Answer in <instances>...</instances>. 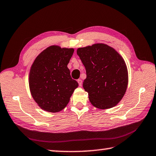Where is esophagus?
<instances>
[{
  "instance_id": "obj_1",
  "label": "esophagus",
  "mask_w": 156,
  "mask_h": 156,
  "mask_svg": "<svg viewBox=\"0 0 156 156\" xmlns=\"http://www.w3.org/2000/svg\"><path fill=\"white\" fill-rule=\"evenodd\" d=\"M77 81H78V84H79V85L81 86V85H82V84H83V81H82L81 79H78V80Z\"/></svg>"
}]
</instances>
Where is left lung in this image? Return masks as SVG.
<instances>
[{"label":"left lung","instance_id":"8db88e82","mask_svg":"<svg viewBox=\"0 0 156 156\" xmlns=\"http://www.w3.org/2000/svg\"><path fill=\"white\" fill-rule=\"evenodd\" d=\"M77 54L86 69L83 88L91 105L100 109L116 106L128 85V70L122 56L104 43L78 48Z\"/></svg>","mask_w":156,"mask_h":156}]
</instances>
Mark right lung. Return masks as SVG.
Segmentation results:
<instances>
[{"instance_id":"1","label":"right lung","mask_w":156,"mask_h":156,"mask_svg":"<svg viewBox=\"0 0 156 156\" xmlns=\"http://www.w3.org/2000/svg\"><path fill=\"white\" fill-rule=\"evenodd\" d=\"M73 51V48L51 45L37 56L31 66L30 93L38 107L45 112L56 113L65 109L78 87L67 67Z\"/></svg>"}]
</instances>
